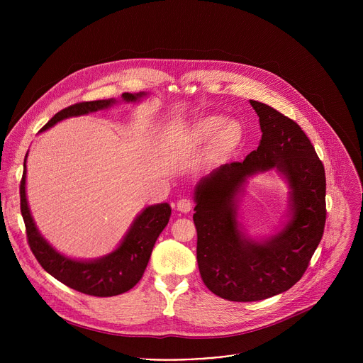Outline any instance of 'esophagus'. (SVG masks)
I'll list each match as a JSON object with an SVG mask.
<instances>
[{
	"label": "esophagus",
	"mask_w": 363,
	"mask_h": 363,
	"mask_svg": "<svg viewBox=\"0 0 363 363\" xmlns=\"http://www.w3.org/2000/svg\"><path fill=\"white\" fill-rule=\"evenodd\" d=\"M177 208H178V211H181V213H189V211L192 210V201L188 199V198H182V199L178 201Z\"/></svg>",
	"instance_id": "obj_1"
}]
</instances>
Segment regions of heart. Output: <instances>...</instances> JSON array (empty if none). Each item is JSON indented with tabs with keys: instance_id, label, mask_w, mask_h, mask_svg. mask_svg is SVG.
<instances>
[{
	"instance_id": "b5f03b06",
	"label": "heart",
	"mask_w": 363,
	"mask_h": 363,
	"mask_svg": "<svg viewBox=\"0 0 363 363\" xmlns=\"http://www.w3.org/2000/svg\"><path fill=\"white\" fill-rule=\"evenodd\" d=\"M242 129L235 121H225L223 116L213 115L199 121L194 128V138L198 142H208L217 136L220 149L231 150L241 139Z\"/></svg>"
}]
</instances>
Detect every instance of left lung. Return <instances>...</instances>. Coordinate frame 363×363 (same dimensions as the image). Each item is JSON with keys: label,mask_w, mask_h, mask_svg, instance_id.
<instances>
[{"label": "left lung", "mask_w": 363, "mask_h": 363, "mask_svg": "<svg viewBox=\"0 0 363 363\" xmlns=\"http://www.w3.org/2000/svg\"><path fill=\"white\" fill-rule=\"evenodd\" d=\"M260 145L242 162L217 168L195 189L196 262L203 284L230 301L264 300L294 286L308 267L326 223V177L315 146L290 118L250 100ZM276 167L292 188V220L264 243L242 237L235 196L247 176Z\"/></svg>", "instance_id": "obj_1"}]
</instances>
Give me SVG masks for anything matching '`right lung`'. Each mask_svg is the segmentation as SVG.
I'll use <instances>...</instances> for the list:
<instances>
[{"mask_svg":"<svg viewBox=\"0 0 363 363\" xmlns=\"http://www.w3.org/2000/svg\"><path fill=\"white\" fill-rule=\"evenodd\" d=\"M143 94L123 93L122 97L125 101H135ZM115 101L113 99L79 101L57 112L44 125L43 130L66 118L106 109ZM20 206L27 241L40 266L67 287L96 297L118 296L136 286L145 273L155 241L158 240L171 217V206L168 203L150 205L135 220L125 240L113 252L94 262H76L57 252L37 231L26 198V161L20 184Z\"/></svg>","mask_w":363,"mask_h":363,"instance_id":"right-lung-1","label":"right lung"}]
</instances>
